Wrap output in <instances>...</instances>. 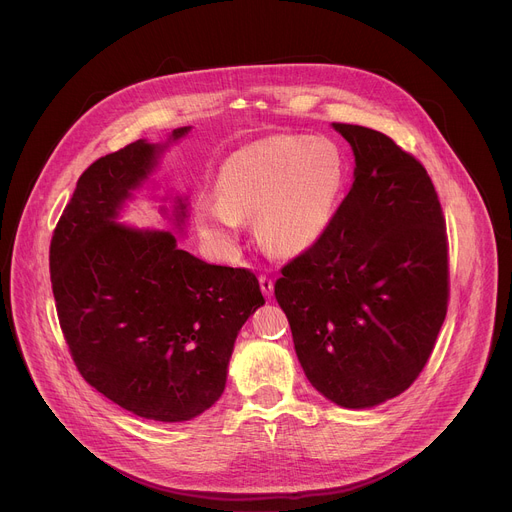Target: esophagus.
Returning a JSON list of instances; mask_svg holds the SVG:
<instances>
[{
  "instance_id": "1",
  "label": "esophagus",
  "mask_w": 512,
  "mask_h": 512,
  "mask_svg": "<svg viewBox=\"0 0 512 512\" xmlns=\"http://www.w3.org/2000/svg\"><path fill=\"white\" fill-rule=\"evenodd\" d=\"M258 281H260V289H262L264 297H270V295H272V291H274V283H272V279H270V277H266V274H260Z\"/></svg>"
}]
</instances>
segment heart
Segmentation results:
<instances>
[{"instance_id": "heart-1", "label": "heart", "mask_w": 512, "mask_h": 512, "mask_svg": "<svg viewBox=\"0 0 512 512\" xmlns=\"http://www.w3.org/2000/svg\"><path fill=\"white\" fill-rule=\"evenodd\" d=\"M348 182V157L326 137L274 135L231 153L219 168V196L196 201V223L217 248H238L246 217L272 254L316 246L334 221Z\"/></svg>"}]
</instances>
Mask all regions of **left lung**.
Segmentation results:
<instances>
[{"instance_id":"8db88e82","label":"left lung","mask_w":512,"mask_h":512,"mask_svg":"<svg viewBox=\"0 0 512 512\" xmlns=\"http://www.w3.org/2000/svg\"><path fill=\"white\" fill-rule=\"evenodd\" d=\"M355 182L324 238L274 283L305 377L363 410L400 396L424 369L447 316L445 219L424 166L387 135L332 123Z\"/></svg>"}]
</instances>
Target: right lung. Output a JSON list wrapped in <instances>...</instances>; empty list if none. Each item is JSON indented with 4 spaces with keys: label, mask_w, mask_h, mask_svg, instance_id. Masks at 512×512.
<instances>
[{
    "label": "right lung",
    "mask_w": 512,
    "mask_h": 512,
    "mask_svg": "<svg viewBox=\"0 0 512 512\" xmlns=\"http://www.w3.org/2000/svg\"><path fill=\"white\" fill-rule=\"evenodd\" d=\"M166 143L139 139L96 160L77 180L51 240L57 316L82 377L110 402L157 422L209 410L225 389L235 338L264 305L246 268L207 264L168 229L119 223ZM176 196V227L188 217ZM166 213V207H162Z\"/></svg>",
    "instance_id": "1"
}]
</instances>
